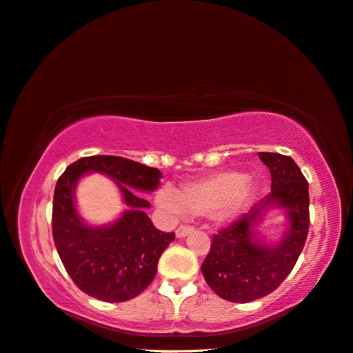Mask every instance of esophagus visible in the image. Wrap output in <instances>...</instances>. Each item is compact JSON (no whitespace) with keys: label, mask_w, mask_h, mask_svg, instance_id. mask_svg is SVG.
<instances>
[{"label":"esophagus","mask_w":353,"mask_h":353,"mask_svg":"<svg viewBox=\"0 0 353 353\" xmlns=\"http://www.w3.org/2000/svg\"><path fill=\"white\" fill-rule=\"evenodd\" d=\"M192 231H193V227H190V225H181V227L176 230V236L177 238H185V236L188 233H192Z\"/></svg>","instance_id":"obj_1"}]
</instances>
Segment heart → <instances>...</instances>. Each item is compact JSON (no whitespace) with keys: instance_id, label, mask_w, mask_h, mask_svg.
I'll list each match as a JSON object with an SVG mask.
<instances>
[{"instance_id":"obj_1","label":"heart","mask_w":353,"mask_h":353,"mask_svg":"<svg viewBox=\"0 0 353 353\" xmlns=\"http://www.w3.org/2000/svg\"><path fill=\"white\" fill-rule=\"evenodd\" d=\"M252 192L254 183L249 177L238 171H219L183 183L179 193L171 187H163L157 194V203L172 214H212L217 220H230L245 208Z\"/></svg>"}]
</instances>
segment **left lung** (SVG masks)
<instances>
[{
  "instance_id": "left-lung-1",
  "label": "left lung",
  "mask_w": 353,
  "mask_h": 353,
  "mask_svg": "<svg viewBox=\"0 0 353 353\" xmlns=\"http://www.w3.org/2000/svg\"><path fill=\"white\" fill-rule=\"evenodd\" d=\"M270 168L271 193L260 204L233 220L217 234L201 265L208 285L231 303H250L274 292L296 265L309 231V185L293 159L259 152ZM288 209L291 225L276 246L256 243L253 228L263 208Z\"/></svg>"
}]
</instances>
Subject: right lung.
I'll use <instances>...</instances> for the list:
<instances>
[{
	"mask_svg": "<svg viewBox=\"0 0 353 353\" xmlns=\"http://www.w3.org/2000/svg\"><path fill=\"white\" fill-rule=\"evenodd\" d=\"M98 170L118 182L130 209L110 228L81 223L74 206V187L85 172ZM157 168L114 155H93L71 163L59 177L52 208V234L60 260L83 293L108 303H122L144 292L174 233L154 227L144 212L150 204L133 190L152 192L160 183Z\"/></svg>",
	"mask_w": 353,
	"mask_h": 353,
	"instance_id": "right-lung-1",
	"label": "right lung"
}]
</instances>
